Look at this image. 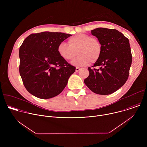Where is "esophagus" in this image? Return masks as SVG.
<instances>
[{
    "label": "esophagus",
    "instance_id": "esophagus-1",
    "mask_svg": "<svg viewBox=\"0 0 147 147\" xmlns=\"http://www.w3.org/2000/svg\"><path fill=\"white\" fill-rule=\"evenodd\" d=\"M81 69H80V68H78V67H76V72H78L79 71H80Z\"/></svg>",
    "mask_w": 147,
    "mask_h": 147
}]
</instances>
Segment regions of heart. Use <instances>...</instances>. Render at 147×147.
<instances>
[{"label":"heart","mask_w":147,"mask_h":147,"mask_svg":"<svg viewBox=\"0 0 147 147\" xmlns=\"http://www.w3.org/2000/svg\"><path fill=\"white\" fill-rule=\"evenodd\" d=\"M69 44L65 42H60L57 46V52L66 61L72 60L77 53L79 55L71 62L74 66L82 67L90 62L94 63L101 56V43L98 39L92 38L89 35L79 34L74 35L69 39Z\"/></svg>","instance_id":"1"}]
</instances>
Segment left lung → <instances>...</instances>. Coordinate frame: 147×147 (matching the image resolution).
Masks as SVG:
<instances>
[{
    "label": "left lung",
    "instance_id": "1",
    "mask_svg": "<svg viewBox=\"0 0 147 147\" xmlns=\"http://www.w3.org/2000/svg\"><path fill=\"white\" fill-rule=\"evenodd\" d=\"M102 47L100 59L88 67L89 76L85 84L99 95L112 94L121 87L128 79L132 61L129 39L115 29L98 28L91 31Z\"/></svg>",
    "mask_w": 147,
    "mask_h": 147
}]
</instances>
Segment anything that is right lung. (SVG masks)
I'll use <instances>...</instances> for the list:
<instances>
[{
    "label": "right lung",
    "instance_id": "obj_1",
    "mask_svg": "<svg viewBox=\"0 0 147 147\" xmlns=\"http://www.w3.org/2000/svg\"><path fill=\"white\" fill-rule=\"evenodd\" d=\"M72 35L42 32L32 34L19 49V71L26 90L40 99H49L60 94L67 86L76 67L63 59L58 45Z\"/></svg>",
    "mask_w": 147,
    "mask_h": 147
}]
</instances>
